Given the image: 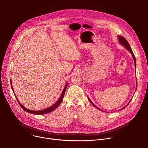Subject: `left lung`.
Masks as SVG:
<instances>
[{
	"instance_id": "1",
	"label": "left lung",
	"mask_w": 148,
	"mask_h": 148,
	"mask_svg": "<svg viewBox=\"0 0 148 148\" xmlns=\"http://www.w3.org/2000/svg\"><path fill=\"white\" fill-rule=\"evenodd\" d=\"M118 38H119V42H120V43L121 44V45H123V46L125 47V48H126V49H127V50H129V51H130V53L132 54V56H133V59H134V66H135V67H136V59H135V56H134V54H133V51H132V49H131V47H130V45H129V42H128V41L126 40V38H124L123 37H121V36H118ZM136 81H137V80H136ZM137 84H138V83H137ZM138 86V85H137ZM137 86H136V88H137ZM88 100L89 101V102L90 103H91V104L92 105H93V106H94L96 108H97V109H98V110H101V111H102L101 110H100L99 108H98L92 102L90 101V99L89 98V97H88ZM132 100V99H131ZM131 100L129 101V103L125 106L123 108H122L121 110H123V109H124V108H126L127 106H128V104L130 103V101H131Z\"/></svg>"
}]
</instances>
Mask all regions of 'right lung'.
<instances>
[{"label":"right lung","mask_w":148,"mask_h":148,"mask_svg":"<svg viewBox=\"0 0 148 148\" xmlns=\"http://www.w3.org/2000/svg\"><path fill=\"white\" fill-rule=\"evenodd\" d=\"M10 82H11V88H12V90L14 91L13 88H12V82L10 81ZM67 84H66V85H65V87H64L63 90L62 91V95H61L60 97L59 98V99L58 101H57L56 102V103H54V104L53 106H51V107H49V108H46V109H45V110H39V111H32V110H29L26 108L25 107H24L23 106H22V105L19 103V101H18V98H16V97L15 96V97H16V99H17V101H18V102L20 106L21 107V108H22V109H23V110H24L25 111H27V112H30V113H31V114H37V115L45 114H47V113L50 112H51L52 111H53L54 109H56L57 107H58L59 106V104L62 103V101H63V98H64V94H65L66 89V88H67Z\"/></svg>","instance_id":"right-lung-1"}]
</instances>
